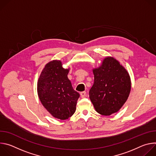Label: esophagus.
<instances>
[{
    "label": "esophagus",
    "instance_id": "34e87169",
    "mask_svg": "<svg viewBox=\"0 0 156 156\" xmlns=\"http://www.w3.org/2000/svg\"><path fill=\"white\" fill-rule=\"evenodd\" d=\"M86 93L85 91H83V92H81L80 93V95H81V98H84L86 96Z\"/></svg>",
    "mask_w": 156,
    "mask_h": 156
}]
</instances>
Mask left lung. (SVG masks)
I'll return each instance as SVG.
<instances>
[{
	"instance_id": "8db88e82",
	"label": "left lung",
	"mask_w": 156,
	"mask_h": 156,
	"mask_svg": "<svg viewBox=\"0 0 156 156\" xmlns=\"http://www.w3.org/2000/svg\"><path fill=\"white\" fill-rule=\"evenodd\" d=\"M94 81L90 98L96 112L108 116L117 112L124 105L131 91L129 75L119 61L106 57L101 65L93 69Z\"/></svg>"
}]
</instances>
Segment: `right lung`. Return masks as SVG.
<instances>
[{
  "label": "right lung",
  "mask_w": 156,
  "mask_h": 156,
  "mask_svg": "<svg viewBox=\"0 0 156 156\" xmlns=\"http://www.w3.org/2000/svg\"><path fill=\"white\" fill-rule=\"evenodd\" d=\"M69 70L70 68L62 67L60 60L51 61L44 66L37 84L42 105L52 117L60 120L68 119L73 115L80 97L68 78Z\"/></svg>",
  "instance_id": "right-lung-1"
}]
</instances>
